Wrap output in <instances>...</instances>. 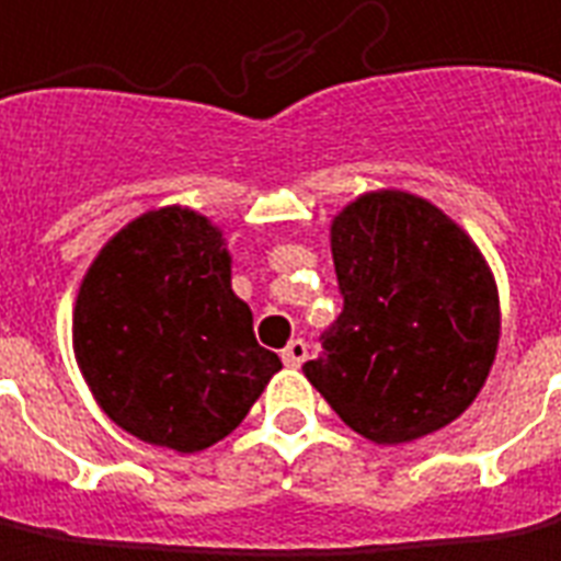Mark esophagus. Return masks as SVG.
I'll use <instances>...</instances> for the list:
<instances>
[{"label":"esophagus","mask_w":561,"mask_h":561,"mask_svg":"<svg viewBox=\"0 0 561 561\" xmlns=\"http://www.w3.org/2000/svg\"><path fill=\"white\" fill-rule=\"evenodd\" d=\"M282 362L288 364V367H300V364L307 362V343L304 340H291L288 346L282 348Z\"/></svg>","instance_id":"obj_1"}]
</instances>
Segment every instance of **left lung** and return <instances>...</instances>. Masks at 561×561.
Returning <instances> with one entry per match:
<instances>
[{"mask_svg":"<svg viewBox=\"0 0 561 561\" xmlns=\"http://www.w3.org/2000/svg\"><path fill=\"white\" fill-rule=\"evenodd\" d=\"M343 312L304 364L336 416L376 446L456 422L501 340L499 282L480 245L431 199L376 187L331 218Z\"/></svg>","mask_w":561,"mask_h":561,"instance_id":"1","label":"left lung"}]
</instances>
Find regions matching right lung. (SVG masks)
Wrapping results in <instances>:
<instances>
[{
	"mask_svg": "<svg viewBox=\"0 0 561 561\" xmlns=\"http://www.w3.org/2000/svg\"><path fill=\"white\" fill-rule=\"evenodd\" d=\"M225 230L187 206L136 215L90 261L72 352L105 416L145 444L199 453L240 425L282 362L230 285Z\"/></svg>",
	"mask_w": 561,
	"mask_h": 561,
	"instance_id": "1",
	"label": "right lung"
}]
</instances>
